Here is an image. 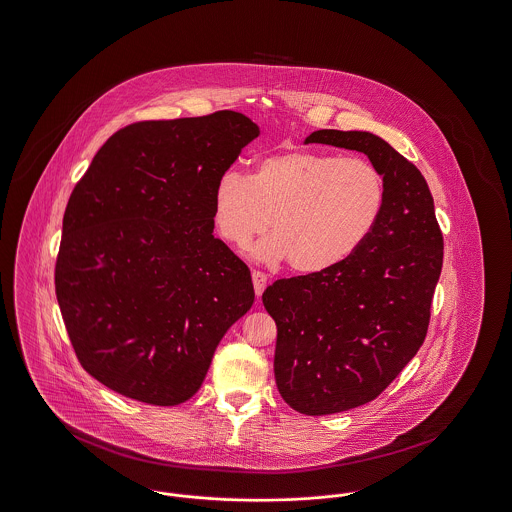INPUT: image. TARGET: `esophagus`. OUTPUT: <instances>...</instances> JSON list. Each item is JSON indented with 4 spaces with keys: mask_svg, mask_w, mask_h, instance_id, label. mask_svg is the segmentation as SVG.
Listing matches in <instances>:
<instances>
[{
    "mask_svg": "<svg viewBox=\"0 0 512 512\" xmlns=\"http://www.w3.org/2000/svg\"><path fill=\"white\" fill-rule=\"evenodd\" d=\"M252 283H254V291H256V295L260 297V295L264 293L266 285H268V275L264 272L254 270V272H252Z\"/></svg>",
    "mask_w": 512,
    "mask_h": 512,
    "instance_id": "obj_1",
    "label": "esophagus"
}]
</instances>
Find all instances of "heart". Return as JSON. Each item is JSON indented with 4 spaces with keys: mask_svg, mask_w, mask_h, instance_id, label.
Listing matches in <instances>:
<instances>
[{
    "mask_svg": "<svg viewBox=\"0 0 512 512\" xmlns=\"http://www.w3.org/2000/svg\"><path fill=\"white\" fill-rule=\"evenodd\" d=\"M386 207V180L375 163L320 151L260 159L248 176L227 171L213 190L219 235L240 250L272 221L258 246L268 262L301 273L326 272L351 258L375 233Z\"/></svg>",
    "mask_w": 512,
    "mask_h": 512,
    "instance_id": "1",
    "label": "heart"
}]
</instances>
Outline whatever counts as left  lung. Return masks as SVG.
Segmentation results:
<instances>
[{
    "instance_id": "left-lung-1",
    "label": "left lung",
    "mask_w": 512,
    "mask_h": 512,
    "mask_svg": "<svg viewBox=\"0 0 512 512\" xmlns=\"http://www.w3.org/2000/svg\"><path fill=\"white\" fill-rule=\"evenodd\" d=\"M305 143L361 151L386 180L382 219L351 258L277 279L262 295L277 324L281 398L299 413L330 415L375 400L423 345L443 233L423 174L382 137L318 130Z\"/></svg>"
}]
</instances>
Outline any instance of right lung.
I'll return each instance as SVG.
<instances>
[{
    "label": "right lung",
    "instance_id": "add662e5",
    "mask_svg": "<svg viewBox=\"0 0 512 512\" xmlns=\"http://www.w3.org/2000/svg\"><path fill=\"white\" fill-rule=\"evenodd\" d=\"M260 128L244 114L136 122L108 137L64 213L56 297L81 367L178 406L254 303L248 266L213 237V190Z\"/></svg>",
    "mask_w": 512,
    "mask_h": 512
}]
</instances>
